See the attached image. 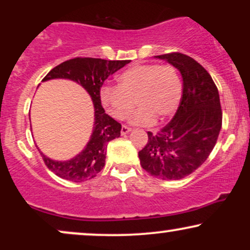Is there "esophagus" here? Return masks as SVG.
<instances>
[{"label":"esophagus","instance_id":"obj_1","mask_svg":"<svg viewBox=\"0 0 250 250\" xmlns=\"http://www.w3.org/2000/svg\"><path fill=\"white\" fill-rule=\"evenodd\" d=\"M130 130H131V128L127 127V125H122V128H121V134H122V135H125V134H128Z\"/></svg>","mask_w":250,"mask_h":250}]
</instances>
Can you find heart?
I'll list each match as a JSON object with an SVG mask.
<instances>
[{
  "mask_svg": "<svg viewBox=\"0 0 250 250\" xmlns=\"http://www.w3.org/2000/svg\"><path fill=\"white\" fill-rule=\"evenodd\" d=\"M181 99V81L170 64H141L123 71L119 85H107L101 90V101L114 119L131 117L134 125H150L154 120L163 122L176 110Z\"/></svg>",
  "mask_w": 250,
  "mask_h": 250,
  "instance_id": "heart-1",
  "label": "heart"
}]
</instances>
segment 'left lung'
I'll list each match as a JSON object with an SVG mask.
<instances>
[{
    "instance_id": "1",
    "label": "left lung",
    "mask_w": 250,
    "mask_h": 250,
    "mask_svg": "<svg viewBox=\"0 0 250 250\" xmlns=\"http://www.w3.org/2000/svg\"><path fill=\"white\" fill-rule=\"evenodd\" d=\"M182 75V97L170 122L161 130L148 131L139 151L142 168L161 180H181L196 170L210 155L221 127L222 110L217 87L199 62L181 53L156 56Z\"/></svg>"
}]
</instances>
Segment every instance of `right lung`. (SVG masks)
I'll use <instances>...</instances> for the list:
<instances>
[{
  "label": "right lung",
  "mask_w": 250,
  "mask_h": 250,
  "mask_svg": "<svg viewBox=\"0 0 250 250\" xmlns=\"http://www.w3.org/2000/svg\"><path fill=\"white\" fill-rule=\"evenodd\" d=\"M129 62L130 60L107 61L93 57H75L56 65L42 80H73L88 91L94 102L95 122L93 134L81 153L69 161H54L40 151L45 166L61 179L73 182H83L95 177L104 167L107 146L111 140L120 137L121 123L105 114L101 104L100 91L103 82Z\"/></svg>",
  "instance_id": "add662e5"
}]
</instances>
